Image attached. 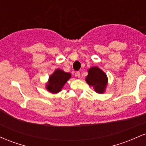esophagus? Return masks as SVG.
I'll return each instance as SVG.
<instances>
[{"instance_id":"34e87169","label":"esophagus","mask_w":146,"mask_h":146,"mask_svg":"<svg viewBox=\"0 0 146 146\" xmlns=\"http://www.w3.org/2000/svg\"><path fill=\"white\" fill-rule=\"evenodd\" d=\"M75 75L76 77H78V78H80V71H77L76 73H75Z\"/></svg>"}]
</instances>
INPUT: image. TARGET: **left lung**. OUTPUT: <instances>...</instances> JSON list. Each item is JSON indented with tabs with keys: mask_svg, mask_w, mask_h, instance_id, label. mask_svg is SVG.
I'll use <instances>...</instances> for the list:
<instances>
[{
	"mask_svg": "<svg viewBox=\"0 0 146 146\" xmlns=\"http://www.w3.org/2000/svg\"><path fill=\"white\" fill-rule=\"evenodd\" d=\"M88 72V75L86 78V82L93 86L97 93H104L108 82V78L104 72L96 66L90 68Z\"/></svg>",
	"mask_w": 146,
	"mask_h": 146,
	"instance_id": "1",
	"label": "left lung"
}]
</instances>
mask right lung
Here are the masks:
<instances>
[{
  "label": "right lung",
  "instance_id": "add662e5",
  "mask_svg": "<svg viewBox=\"0 0 146 146\" xmlns=\"http://www.w3.org/2000/svg\"><path fill=\"white\" fill-rule=\"evenodd\" d=\"M71 78V74L68 73L57 69L49 78L48 84L46 85V88L49 92L57 93L61 90L64 84Z\"/></svg>",
  "mask_w": 146,
  "mask_h": 146
}]
</instances>
